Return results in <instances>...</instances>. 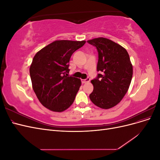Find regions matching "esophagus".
I'll return each mask as SVG.
<instances>
[{
  "label": "esophagus",
  "instance_id": "esophagus-1",
  "mask_svg": "<svg viewBox=\"0 0 160 160\" xmlns=\"http://www.w3.org/2000/svg\"><path fill=\"white\" fill-rule=\"evenodd\" d=\"M89 81H90V78H87L86 79L82 80V83H88V82H89Z\"/></svg>",
  "mask_w": 160,
  "mask_h": 160
}]
</instances>
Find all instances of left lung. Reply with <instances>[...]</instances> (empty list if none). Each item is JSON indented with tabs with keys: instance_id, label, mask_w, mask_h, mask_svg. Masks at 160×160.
I'll return each instance as SVG.
<instances>
[{
	"instance_id": "obj_1",
	"label": "left lung",
	"mask_w": 160,
	"mask_h": 160,
	"mask_svg": "<svg viewBox=\"0 0 160 160\" xmlns=\"http://www.w3.org/2000/svg\"><path fill=\"white\" fill-rule=\"evenodd\" d=\"M98 51L97 70L101 73L91 80L93 91L91 101L98 107L108 109L118 105L128 91L133 75V66L126 49L103 37L89 40Z\"/></svg>"
}]
</instances>
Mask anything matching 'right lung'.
<instances>
[{
  "label": "right lung",
  "mask_w": 160,
  "mask_h": 160,
  "mask_svg": "<svg viewBox=\"0 0 160 160\" xmlns=\"http://www.w3.org/2000/svg\"><path fill=\"white\" fill-rule=\"evenodd\" d=\"M85 41L57 40L38 51L30 66L32 89L41 103L51 111L62 112L73 103L81 79L69 77L70 58Z\"/></svg>",
  "instance_id": "add662e5"
}]
</instances>
